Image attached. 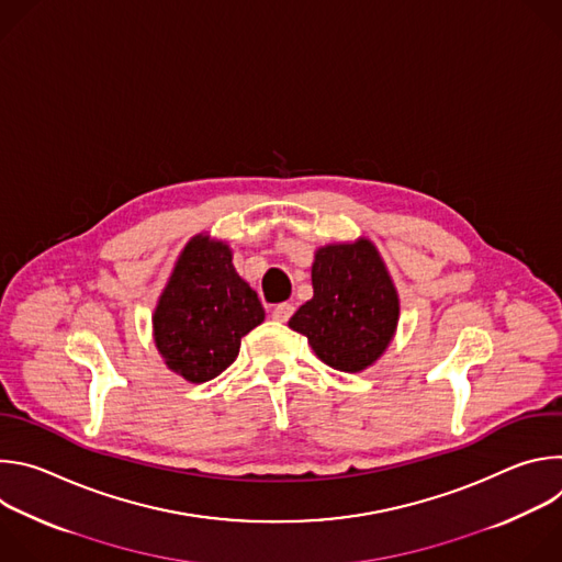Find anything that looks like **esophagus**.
<instances>
[{
	"instance_id": "1",
	"label": "esophagus",
	"mask_w": 562,
	"mask_h": 562,
	"mask_svg": "<svg viewBox=\"0 0 562 562\" xmlns=\"http://www.w3.org/2000/svg\"><path fill=\"white\" fill-rule=\"evenodd\" d=\"M295 306L291 302H284V304H278L273 308V319H278V323H286V319L293 315Z\"/></svg>"
}]
</instances>
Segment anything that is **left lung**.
Segmentation results:
<instances>
[{
	"label": "left lung",
	"mask_w": 562,
	"mask_h": 562,
	"mask_svg": "<svg viewBox=\"0 0 562 562\" xmlns=\"http://www.w3.org/2000/svg\"><path fill=\"white\" fill-rule=\"evenodd\" d=\"M313 297L289 319L325 364L356 373L373 364L397 325L395 286L369 239L317 249Z\"/></svg>",
	"instance_id": "left-lung-1"
}]
</instances>
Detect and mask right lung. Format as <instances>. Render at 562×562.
I'll list each match as a JSON object with an SVG mask.
<instances>
[{
  "label": "right lung",
  "mask_w": 562,
  "mask_h": 562,
  "mask_svg": "<svg viewBox=\"0 0 562 562\" xmlns=\"http://www.w3.org/2000/svg\"><path fill=\"white\" fill-rule=\"evenodd\" d=\"M262 319V302L235 273L228 247L198 235L155 308V345L169 369L200 384L233 364L239 342Z\"/></svg>",
  "instance_id": "1"
}]
</instances>
